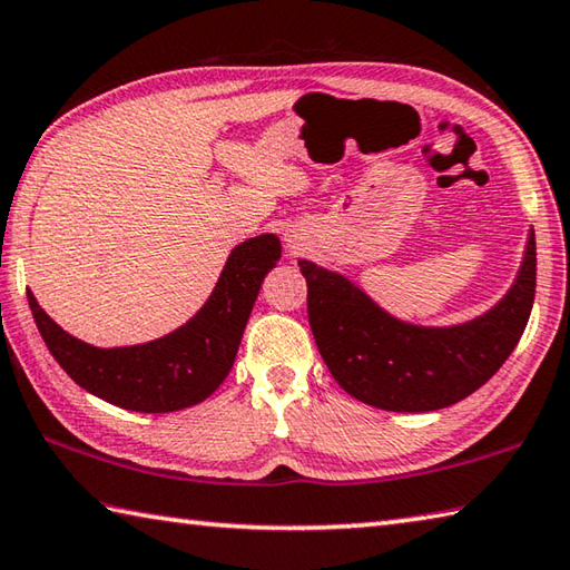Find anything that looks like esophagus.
<instances>
[{
	"mask_svg": "<svg viewBox=\"0 0 570 570\" xmlns=\"http://www.w3.org/2000/svg\"><path fill=\"white\" fill-rule=\"evenodd\" d=\"M286 246H288V252H292V254L304 252L306 249V236L296 234V232H288L286 234Z\"/></svg>",
	"mask_w": 570,
	"mask_h": 570,
	"instance_id": "esophagus-1",
	"label": "esophagus"
}]
</instances>
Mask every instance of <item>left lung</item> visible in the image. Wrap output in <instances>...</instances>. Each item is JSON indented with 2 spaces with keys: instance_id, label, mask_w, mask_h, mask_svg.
Returning a JSON list of instances; mask_svg holds the SVG:
<instances>
[{
  "instance_id": "8db88e82",
  "label": "left lung",
  "mask_w": 570,
  "mask_h": 570,
  "mask_svg": "<svg viewBox=\"0 0 570 570\" xmlns=\"http://www.w3.org/2000/svg\"><path fill=\"white\" fill-rule=\"evenodd\" d=\"M298 268L308 284V324L336 384L384 411H439L481 389L523 336L535 296V234L529 229L509 292L451 326L393 316L348 276L308 258Z\"/></svg>"
}]
</instances>
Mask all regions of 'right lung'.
<instances>
[{"label":"right lung","mask_w":570,"mask_h":570,"mask_svg":"<svg viewBox=\"0 0 570 570\" xmlns=\"http://www.w3.org/2000/svg\"><path fill=\"white\" fill-rule=\"evenodd\" d=\"M278 258L276 234L236 244L199 312L169 334L134 346H91L61 328L29 288L27 298L49 354L75 384L119 409L169 413L209 399L229 376L258 288Z\"/></svg>","instance_id":"right-lung-1"}]
</instances>
